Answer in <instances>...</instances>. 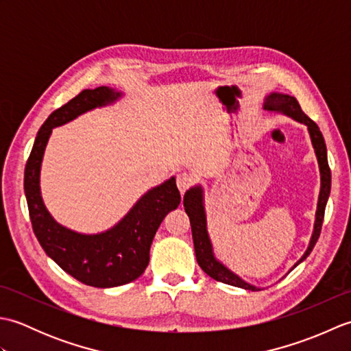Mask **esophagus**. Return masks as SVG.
<instances>
[{
  "label": "esophagus",
  "instance_id": "esophagus-1",
  "mask_svg": "<svg viewBox=\"0 0 351 351\" xmlns=\"http://www.w3.org/2000/svg\"><path fill=\"white\" fill-rule=\"evenodd\" d=\"M191 184H193V176L191 175H189V173H180V175L176 176V185H178V189H180V191L182 193V195L190 189Z\"/></svg>",
  "mask_w": 351,
  "mask_h": 351
}]
</instances>
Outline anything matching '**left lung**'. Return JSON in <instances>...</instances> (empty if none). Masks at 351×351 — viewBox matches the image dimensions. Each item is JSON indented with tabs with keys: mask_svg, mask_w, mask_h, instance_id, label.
<instances>
[{
	"mask_svg": "<svg viewBox=\"0 0 351 351\" xmlns=\"http://www.w3.org/2000/svg\"><path fill=\"white\" fill-rule=\"evenodd\" d=\"M263 107L265 111L285 114L291 119H294L295 122L303 123L306 126L311 137V143H312V147H314V152L318 161L319 195H318L317 211H315L314 230H312L308 249L304 250L303 256L293 265V268H295L309 256V253L312 252V249H314V245L318 240L319 232H322L324 210H326L327 200H329V196H330V185H332V175H330L329 162H327V147L318 125L314 121H311V119L303 113L299 102H297L294 96L279 93V92H271L270 95L265 96ZM184 208H185V213H187V215L190 217L193 243H195V253H196V259L200 268H202L210 278L223 283H228V285L243 288V289H250V291H259L261 289L259 287H255L252 285V283L245 282L243 278H240V276L223 264L221 261L215 258L210 232H208V225H206L205 197H204L202 185L197 184L195 187H191L190 190L185 191ZM293 268H291V270H293Z\"/></svg>",
	"mask_w": 351,
	"mask_h": 351,
	"instance_id": "left-lung-1",
	"label": "left lung"
}]
</instances>
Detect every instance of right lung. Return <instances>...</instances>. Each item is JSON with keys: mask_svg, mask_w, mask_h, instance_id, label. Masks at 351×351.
I'll return each mask as SVG.
<instances>
[{"mask_svg": "<svg viewBox=\"0 0 351 351\" xmlns=\"http://www.w3.org/2000/svg\"><path fill=\"white\" fill-rule=\"evenodd\" d=\"M122 96V92L107 86L86 88L51 113L37 132L24 173L29 219L42 249L72 278L96 288L121 287L143 274L156 230L181 202L175 176H171L147 190L113 228L98 234H81L60 225L45 206L40 169L52 130L87 111L111 106Z\"/></svg>", "mask_w": 351, "mask_h": 351, "instance_id": "obj_1", "label": "right lung"}]
</instances>
